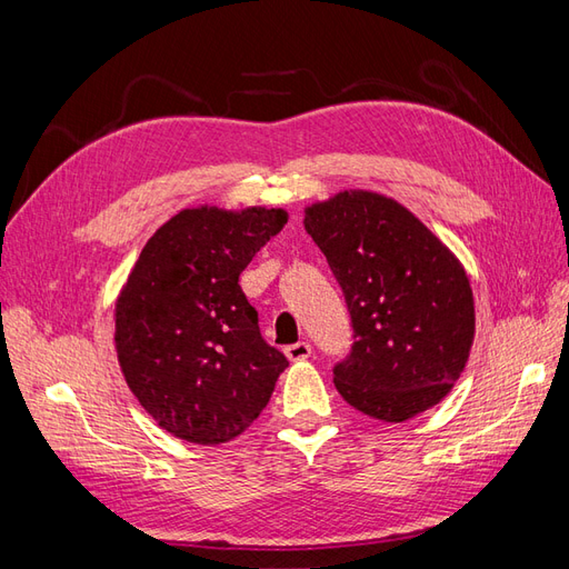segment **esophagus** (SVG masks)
Returning <instances> with one entry per match:
<instances>
[{
    "mask_svg": "<svg viewBox=\"0 0 569 569\" xmlns=\"http://www.w3.org/2000/svg\"><path fill=\"white\" fill-rule=\"evenodd\" d=\"M284 353H287L289 360H295V363H297V360H306L308 356H311V343L297 341V343H291V347H287Z\"/></svg>",
    "mask_w": 569,
    "mask_h": 569,
    "instance_id": "1",
    "label": "esophagus"
}]
</instances>
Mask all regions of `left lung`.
Instances as JSON below:
<instances>
[{
    "label": "left lung",
    "instance_id": "1",
    "mask_svg": "<svg viewBox=\"0 0 569 569\" xmlns=\"http://www.w3.org/2000/svg\"><path fill=\"white\" fill-rule=\"evenodd\" d=\"M303 213L351 313L353 349L335 366L341 399L385 422L437 406L475 339L472 287L456 253L406 206L368 189Z\"/></svg>",
    "mask_w": 569,
    "mask_h": 569
}]
</instances>
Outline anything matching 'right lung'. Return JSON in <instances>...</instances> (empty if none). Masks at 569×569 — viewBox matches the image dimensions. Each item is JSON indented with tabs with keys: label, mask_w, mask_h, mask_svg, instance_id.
<instances>
[{
	"label": "right lung",
	"mask_w": 569,
	"mask_h": 569,
	"mask_svg": "<svg viewBox=\"0 0 569 569\" xmlns=\"http://www.w3.org/2000/svg\"><path fill=\"white\" fill-rule=\"evenodd\" d=\"M284 209H182L149 237L116 299V353L134 399L178 439L216 446L261 416L284 353L263 341L239 274Z\"/></svg>",
	"instance_id": "right-lung-1"
}]
</instances>
